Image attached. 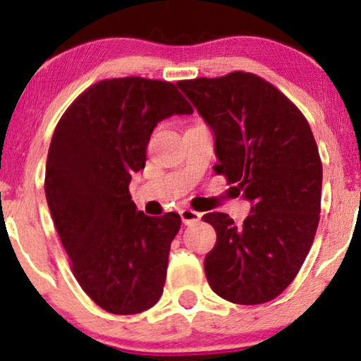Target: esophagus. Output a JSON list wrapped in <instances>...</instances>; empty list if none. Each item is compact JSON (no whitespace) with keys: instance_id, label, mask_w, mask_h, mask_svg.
Returning a JSON list of instances; mask_svg holds the SVG:
<instances>
[{"instance_id":"esophagus-1","label":"esophagus","mask_w":361,"mask_h":361,"mask_svg":"<svg viewBox=\"0 0 361 361\" xmlns=\"http://www.w3.org/2000/svg\"><path fill=\"white\" fill-rule=\"evenodd\" d=\"M180 215H181V221H183L185 226H190V224L198 222L202 219V214L197 212V210H193V209H183L180 212Z\"/></svg>"}]
</instances>
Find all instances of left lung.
<instances>
[{
	"instance_id": "8db88e82",
	"label": "left lung",
	"mask_w": 361,
	"mask_h": 361,
	"mask_svg": "<svg viewBox=\"0 0 361 361\" xmlns=\"http://www.w3.org/2000/svg\"><path fill=\"white\" fill-rule=\"evenodd\" d=\"M178 86L214 130V171L252 202L239 227L222 212L202 217L217 234L205 256L207 280L233 304L270 302L297 276L317 231L322 163L307 118L252 73Z\"/></svg>"
}]
</instances>
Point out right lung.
<instances>
[{"label":"right lung","instance_id":"add662e5","mask_svg":"<svg viewBox=\"0 0 361 361\" xmlns=\"http://www.w3.org/2000/svg\"><path fill=\"white\" fill-rule=\"evenodd\" d=\"M192 111L173 82L114 78L82 91L54 130L45 166L47 205L73 275L106 312L139 314L163 295L181 219L137 212L128 183L146 164L157 122Z\"/></svg>","mask_w":361,"mask_h":361}]
</instances>
